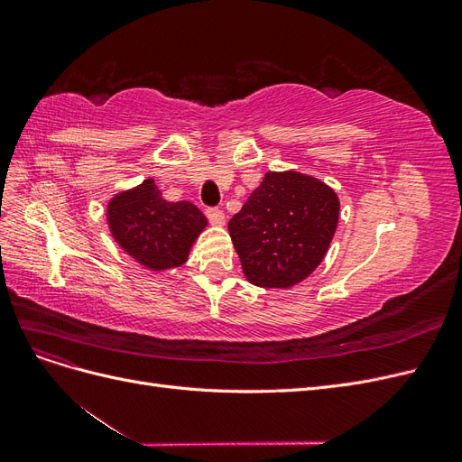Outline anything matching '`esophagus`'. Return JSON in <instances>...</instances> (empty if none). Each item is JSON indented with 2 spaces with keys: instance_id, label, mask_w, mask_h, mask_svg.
<instances>
[{
  "instance_id": "34e87169",
  "label": "esophagus",
  "mask_w": 462,
  "mask_h": 462,
  "mask_svg": "<svg viewBox=\"0 0 462 462\" xmlns=\"http://www.w3.org/2000/svg\"><path fill=\"white\" fill-rule=\"evenodd\" d=\"M206 216L209 223H214V226H223V223H226V214H223L219 208H208Z\"/></svg>"
}]
</instances>
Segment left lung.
<instances>
[{"label":"left lung","mask_w":462,"mask_h":462,"mask_svg":"<svg viewBox=\"0 0 462 462\" xmlns=\"http://www.w3.org/2000/svg\"><path fill=\"white\" fill-rule=\"evenodd\" d=\"M337 221L331 187L299 171H270L227 227L248 282L289 289L324 260Z\"/></svg>","instance_id":"8db88e82"}]
</instances>
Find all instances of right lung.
Returning <instances> with one entry per match:
<instances>
[{
    "label": "right lung",
    "mask_w": 462,
    "mask_h": 462,
    "mask_svg": "<svg viewBox=\"0 0 462 462\" xmlns=\"http://www.w3.org/2000/svg\"><path fill=\"white\" fill-rule=\"evenodd\" d=\"M107 226L117 245L152 272L185 263L208 219L187 202H167L153 179L116 194L107 204Z\"/></svg>",
    "instance_id": "obj_1"
}]
</instances>
